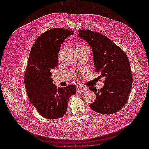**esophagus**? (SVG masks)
<instances>
[{
  "label": "esophagus",
  "instance_id": "esophagus-1",
  "mask_svg": "<svg viewBox=\"0 0 149 149\" xmlns=\"http://www.w3.org/2000/svg\"><path fill=\"white\" fill-rule=\"evenodd\" d=\"M88 88L84 87L81 85H79V86H78L77 88H76V91H77V92H79V93H82L84 91H86V90H88Z\"/></svg>",
  "mask_w": 149,
  "mask_h": 149
}]
</instances>
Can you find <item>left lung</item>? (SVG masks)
Here are the masks:
<instances>
[{
    "label": "left lung",
    "mask_w": 149,
    "mask_h": 149,
    "mask_svg": "<svg viewBox=\"0 0 149 149\" xmlns=\"http://www.w3.org/2000/svg\"><path fill=\"white\" fill-rule=\"evenodd\" d=\"M78 36L91 47L96 71L106 78L102 88H89L96 96L89 107L100 114L115 113L127 102L131 91L132 75L128 58L123 49L101 33L79 30Z\"/></svg>",
    "instance_id": "1"
}]
</instances>
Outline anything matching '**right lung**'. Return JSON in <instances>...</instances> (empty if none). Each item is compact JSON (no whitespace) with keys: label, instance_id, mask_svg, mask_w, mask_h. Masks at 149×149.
I'll return each mask as SVG.
<instances>
[{"label":"right lung","instance_id":"obj_1","mask_svg":"<svg viewBox=\"0 0 149 149\" xmlns=\"http://www.w3.org/2000/svg\"><path fill=\"white\" fill-rule=\"evenodd\" d=\"M74 31L53 29L36 40L30 50L24 76L30 101L43 118L56 119L67 111L69 97L76 93V85L57 88L53 83L51 71L58 64L61 44Z\"/></svg>","mask_w":149,"mask_h":149}]
</instances>
